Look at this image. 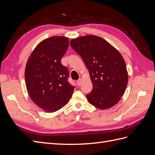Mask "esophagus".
Returning <instances> with one entry per match:
<instances>
[{
  "label": "esophagus",
  "mask_w": 155,
  "mask_h": 155,
  "mask_svg": "<svg viewBox=\"0 0 155 155\" xmlns=\"http://www.w3.org/2000/svg\"><path fill=\"white\" fill-rule=\"evenodd\" d=\"M76 83H77V85L78 86H80L81 85V83H82V79H79Z\"/></svg>",
  "instance_id": "esophagus-1"
}]
</instances>
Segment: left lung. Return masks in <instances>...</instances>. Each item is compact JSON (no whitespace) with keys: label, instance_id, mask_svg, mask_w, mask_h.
<instances>
[{"label":"left lung","instance_id":"1","mask_svg":"<svg viewBox=\"0 0 155 155\" xmlns=\"http://www.w3.org/2000/svg\"><path fill=\"white\" fill-rule=\"evenodd\" d=\"M70 46L81 56L90 74L93 88L87 94L89 103L100 109L118 104L128 83L122 55L107 41L96 35L72 39Z\"/></svg>","mask_w":155,"mask_h":155}]
</instances>
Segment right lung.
Instances as JSON below:
<instances>
[{
  "label": "right lung",
  "instance_id": "add662e5",
  "mask_svg": "<svg viewBox=\"0 0 155 155\" xmlns=\"http://www.w3.org/2000/svg\"><path fill=\"white\" fill-rule=\"evenodd\" d=\"M69 41L54 36L41 41L28 60L25 76L32 101L46 112H54L66 105L74 87L68 81V68L61 63Z\"/></svg>",
  "mask_w": 155,
  "mask_h": 155
}]
</instances>
